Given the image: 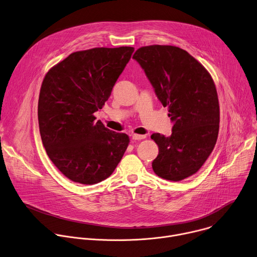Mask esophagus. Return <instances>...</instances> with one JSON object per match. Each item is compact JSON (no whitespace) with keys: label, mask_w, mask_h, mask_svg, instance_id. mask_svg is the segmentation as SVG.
Segmentation results:
<instances>
[{"label":"esophagus","mask_w":257,"mask_h":257,"mask_svg":"<svg viewBox=\"0 0 257 257\" xmlns=\"http://www.w3.org/2000/svg\"><path fill=\"white\" fill-rule=\"evenodd\" d=\"M144 139H146L145 135H138V134L133 135V140H135V141H140V140H144Z\"/></svg>","instance_id":"34e87169"}]
</instances>
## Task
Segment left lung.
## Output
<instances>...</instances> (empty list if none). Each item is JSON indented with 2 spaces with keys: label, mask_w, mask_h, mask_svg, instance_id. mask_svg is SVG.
Segmentation results:
<instances>
[{
  "label": "left lung",
  "mask_w": 257,
  "mask_h": 257,
  "mask_svg": "<svg viewBox=\"0 0 257 257\" xmlns=\"http://www.w3.org/2000/svg\"><path fill=\"white\" fill-rule=\"evenodd\" d=\"M133 59L144 69L173 122L170 137L151 136L159 148L153 170L170 181L185 179L207 161L218 139L220 106L214 80L198 61L177 46H143Z\"/></svg>",
  "instance_id": "obj_1"
}]
</instances>
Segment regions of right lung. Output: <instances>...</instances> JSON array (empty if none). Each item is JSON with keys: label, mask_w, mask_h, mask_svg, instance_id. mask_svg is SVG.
I'll return each instance as SVG.
<instances>
[{"label": "right lung", "mask_w": 257, "mask_h": 257, "mask_svg": "<svg viewBox=\"0 0 257 257\" xmlns=\"http://www.w3.org/2000/svg\"><path fill=\"white\" fill-rule=\"evenodd\" d=\"M135 48L95 47L76 51L45 75L38 99L43 147L70 180L95 184L109 177L128 146L126 134L96 121Z\"/></svg>", "instance_id": "add662e5"}]
</instances>
